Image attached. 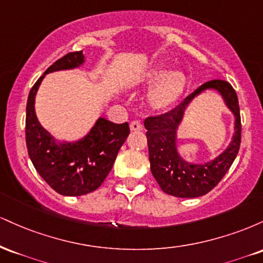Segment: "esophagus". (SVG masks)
Returning <instances> with one entry per match:
<instances>
[{"label": "esophagus", "mask_w": 263, "mask_h": 263, "mask_svg": "<svg viewBox=\"0 0 263 263\" xmlns=\"http://www.w3.org/2000/svg\"><path fill=\"white\" fill-rule=\"evenodd\" d=\"M142 127V122L138 121V120H135V121H132L129 123V128H131V131H141Z\"/></svg>", "instance_id": "esophagus-1"}]
</instances>
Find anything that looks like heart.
<instances>
[{
  "label": "heart",
  "instance_id": "obj_1",
  "mask_svg": "<svg viewBox=\"0 0 263 263\" xmlns=\"http://www.w3.org/2000/svg\"><path fill=\"white\" fill-rule=\"evenodd\" d=\"M142 81L146 85L153 86L149 102L155 108L172 106L182 96L186 86V78L182 71H170L165 66L147 71Z\"/></svg>",
  "mask_w": 263,
  "mask_h": 263
}]
</instances>
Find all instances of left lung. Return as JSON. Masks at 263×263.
Listing matches in <instances>:
<instances>
[{"label": "left lung", "mask_w": 263, "mask_h": 263, "mask_svg": "<svg viewBox=\"0 0 263 263\" xmlns=\"http://www.w3.org/2000/svg\"><path fill=\"white\" fill-rule=\"evenodd\" d=\"M219 91L227 106L235 115V134L231 146L219 157L205 165L188 163L176 151V128L190 101L204 89ZM148 143L151 172L167 194L178 198H197L218 185L236 158L241 143V117L236 91L225 80H211L199 86L182 104L168 112L144 120Z\"/></svg>", "instance_id": "obj_1"}]
</instances>
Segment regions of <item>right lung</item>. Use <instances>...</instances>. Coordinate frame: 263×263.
<instances>
[{"label": "right lung", "instance_id": "obj_1", "mask_svg": "<svg viewBox=\"0 0 263 263\" xmlns=\"http://www.w3.org/2000/svg\"><path fill=\"white\" fill-rule=\"evenodd\" d=\"M84 63L83 52H71L53 63L29 91L26 108V143L29 158L48 185L68 197L96 190L112 170L117 153L129 135V126L100 117L83 140L57 142L42 127L34 111L35 93L45 74L74 69Z\"/></svg>", "mask_w": 263, "mask_h": 263}]
</instances>
